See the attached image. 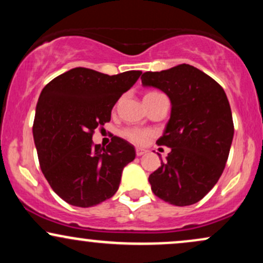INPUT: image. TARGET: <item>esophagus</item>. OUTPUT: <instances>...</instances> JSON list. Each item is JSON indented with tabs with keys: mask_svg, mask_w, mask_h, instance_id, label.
<instances>
[{
	"mask_svg": "<svg viewBox=\"0 0 263 263\" xmlns=\"http://www.w3.org/2000/svg\"><path fill=\"white\" fill-rule=\"evenodd\" d=\"M144 153H147V151L144 148H136V156L141 157V156H143Z\"/></svg>",
	"mask_w": 263,
	"mask_h": 263,
	"instance_id": "obj_1",
	"label": "esophagus"
}]
</instances>
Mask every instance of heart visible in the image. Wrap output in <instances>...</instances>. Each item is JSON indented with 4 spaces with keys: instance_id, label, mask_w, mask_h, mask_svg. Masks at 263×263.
Masks as SVG:
<instances>
[{
    "instance_id": "obj_1",
    "label": "heart",
    "mask_w": 263,
    "mask_h": 263,
    "mask_svg": "<svg viewBox=\"0 0 263 263\" xmlns=\"http://www.w3.org/2000/svg\"><path fill=\"white\" fill-rule=\"evenodd\" d=\"M151 93H156V92H148L146 93L144 96L151 95ZM123 137L127 138L128 141H131L132 143L136 144H143L144 142L147 141V138L149 137L151 132L147 131V129H142V128H137V127H131V128H126L125 131L122 132Z\"/></svg>"
}]
</instances>
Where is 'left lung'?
I'll use <instances>...</instances> for the list:
<instances>
[{
	"label": "left lung",
	"instance_id": "obj_1",
	"mask_svg": "<svg viewBox=\"0 0 263 263\" xmlns=\"http://www.w3.org/2000/svg\"><path fill=\"white\" fill-rule=\"evenodd\" d=\"M142 85L170 98L171 119L157 141L171 152L151 174L152 192L177 206L198 203L218 183L234 137L230 104L213 78L189 64L147 71Z\"/></svg>",
	"mask_w": 263,
	"mask_h": 263
}]
</instances>
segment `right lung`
<instances>
[{
	"mask_svg": "<svg viewBox=\"0 0 263 263\" xmlns=\"http://www.w3.org/2000/svg\"><path fill=\"white\" fill-rule=\"evenodd\" d=\"M74 68L44 86L33 123V138L45 179L63 200L89 208L119 189L123 168L136 157L135 147L114 136L106 148L92 143L96 127L111 120V110L141 77Z\"/></svg>",
	"mask_w": 263,
	"mask_h": 263,
	"instance_id": "add662e5",
	"label": "right lung"
}]
</instances>
